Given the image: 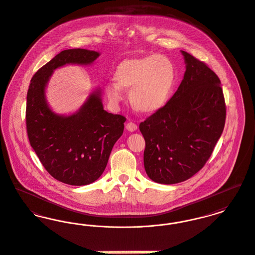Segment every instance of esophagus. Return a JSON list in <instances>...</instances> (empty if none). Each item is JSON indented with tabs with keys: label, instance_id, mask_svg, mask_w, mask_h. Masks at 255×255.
Here are the masks:
<instances>
[{
	"label": "esophagus",
	"instance_id": "esophagus-1",
	"mask_svg": "<svg viewBox=\"0 0 255 255\" xmlns=\"http://www.w3.org/2000/svg\"><path fill=\"white\" fill-rule=\"evenodd\" d=\"M126 128H127V130H128L130 132H133V131H135L136 129H137V125H135L132 122H128L127 124V126H126Z\"/></svg>",
	"mask_w": 255,
	"mask_h": 255
}]
</instances>
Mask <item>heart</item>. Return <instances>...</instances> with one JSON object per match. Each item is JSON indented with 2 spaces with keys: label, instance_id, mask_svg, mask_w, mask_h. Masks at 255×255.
Segmentation results:
<instances>
[{
  "label": "heart",
  "instance_id": "obj_1",
  "mask_svg": "<svg viewBox=\"0 0 255 255\" xmlns=\"http://www.w3.org/2000/svg\"><path fill=\"white\" fill-rule=\"evenodd\" d=\"M176 78V68L169 58L150 55L120 63L114 72L116 83H106L104 91L108 100L117 104L124 99L123 89H130L129 101L136 110L153 113L169 101Z\"/></svg>",
  "mask_w": 255,
  "mask_h": 255
}]
</instances>
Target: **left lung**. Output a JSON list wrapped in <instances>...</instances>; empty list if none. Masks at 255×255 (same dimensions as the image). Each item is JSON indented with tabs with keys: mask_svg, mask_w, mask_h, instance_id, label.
<instances>
[{
	"mask_svg": "<svg viewBox=\"0 0 255 255\" xmlns=\"http://www.w3.org/2000/svg\"><path fill=\"white\" fill-rule=\"evenodd\" d=\"M186 71L168 102L139 125L146 142L144 167L155 183L191 178L211 156L225 124V102L218 75L186 51Z\"/></svg>",
	"mask_w": 255,
	"mask_h": 255,
	"instance_id": "left-lung-1",
	"label": "left lung"
}]
</instances>
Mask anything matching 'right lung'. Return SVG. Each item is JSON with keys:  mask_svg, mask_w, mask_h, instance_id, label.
<instances>
[{"mask_svg": "<svg viewBox=\"0 0 255 255\" xmlns=\"http://www.w3.org/2000/svg\"><path fill=\"white\" fill-rule=\"evenodd\" d=\"M100 55L81 48L59 53L36 71L27 94L30 144L52 177L71 186L90 185L102 176L114 144L123 134L126 118L103 109L99 87L69 115L52 110L45 91L55 69L66 65H92Z\"/></svg>", "mask_w": 255, "mask_h": 255, "instance_id": "add662e5", "label": "right lung"}]
</instances>
